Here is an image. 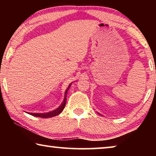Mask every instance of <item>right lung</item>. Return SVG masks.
I'll return each instance as SVG.
<instances>
[{
	"label": "right lung",
	"instance_id": "right-lung-1",
	"mask_svg": "<svg viewBox=\"0 0 156 156\" xmlns=\"http://www.w3.org/2000/svg\"><path fill=\"white\" fill-rule=\"evenodd\" d=\"M72 85V83H70L69 85L68 88L67 89V90L65 91V99L63 100L62 103L60 105V106L59 107H58L56 109H55L54 111H52V112H47V113H29L27 112L29 114H30L31 115H34V116H36V117H39V118H51V117H54V116H56L59 115L60 113H61L63 109H64V108L65 107V105H66V100H67V91L69 90V89L70 86Z\"/></svg>",
	"mask_w": 156,
	"mask_h": 156
}]
</instances>
